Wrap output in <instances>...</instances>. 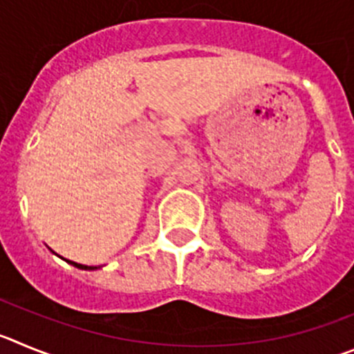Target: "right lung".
Returning <instances> with one entry per match:
<instances>
[{
	"instance_id": "obj_1",
	"label": "right lung",
	"mask_w": 354,
	"mask_h": 354,
	"mask_svg": "<svg viewBox=\"0 0 354 354\" xmlns=\"http://www.w3.org/2000/svg\"><path fill=\"white\" fill-rule=\"evenodd\" d=\"M70 264H74L75 268H81V270H95L97 266H86V264H79V263H74V261H68Z\"/></svg>"
}]
</instances>
